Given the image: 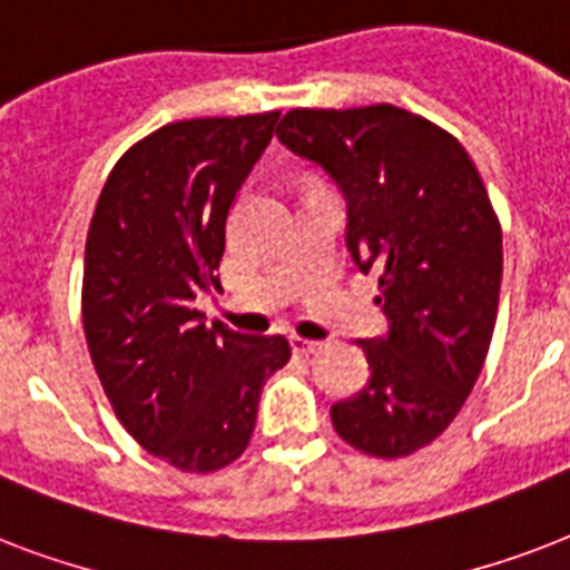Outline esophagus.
<instances>
[{
	"mask_svg": "<svg viewBox=\"0 0 570 570\" xmlns=\"http://www.w3.org/2000/svg\"><path fill=\"white\" fill-rule=\"evenodd\" d=\"M289 343H293L295 355H304V357L316 355V352L322 348V343H316V340H304V337H293Z\"/></svg>",
	"mask_w": 570,
	"mask_h": 570,
	"instance_id": "34e87169",
	"label": "esophagus"
}]
</instances>
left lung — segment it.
Listing matches in <instances>:
<instances>
[{
	"label": "left lung",
	"mask_w": 570,
	"mask_h": 570,
	"mask_svg": "<svg viewBox=\"0 0 570 570\" xmlns=\"http://www.w3.org/2000/svg\"><path fill=\"white\" fill-rule=\"evenodd\" d=\"M277 138L343 191L348 250L390 322L357 343L373 375L331 423L373 459L414 455L455 420L494 334L503 233L485 183L459 138L390 102L293 109Z\"/></svg>",
	"instance_id": "1"
}]
</instances>
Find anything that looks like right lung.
Segmentation results:
<instances>
[{"label":"right lung","mask_w":570,"mask_h":570,"mask_svg":"<svg viewBox=\"0 0 570 570\" xmlns=\"http://www.w3.org/2000/svg\"><path fill=\"white\" fill-rule=\"evenodd\" d=\"M281 111L165 124L120 156L85 242L82 325L115 416L150 455L215 473L248 450L286 337L206 325L233 197Z\"/></svg>","instance_id":"right-lung-1"}]
</instances>
